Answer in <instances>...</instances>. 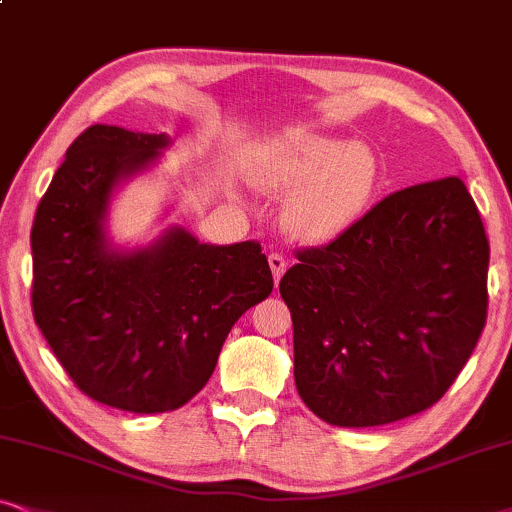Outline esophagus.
<instances>
[{"mask_svg":"<svg viewBox=\"0 0 512 512\" xmlns=\"http://www.w3.org/2000/svg\"><path fill=\"white\" fill-rule=\"evenodd\" d=\"M269 267H271V274H274V281L278 283V281H281V276L286 274L288 260L281 255V252H271V255H269Z\"/></svg>","mask_w":512,"mask_h":512,"instance_id":"1","label":"esophagus"}]
</instances>
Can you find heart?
I'll return each instance as SVG.
<instances>
[{"label":"heart","mask_w":512,"mask_h":512,"mask_svg":"<svg viewBox=\"0 0 512 512\" xmlns=\"http://www.w3.org/2000/svg\"><path fill=\"white\" fill-rule=\"evenodd\" d=\"M378 155L361 141L288 129L267 141L252 163V181L288 191L283 219L307 241H333L352 229L380 184Z\"/></svg>","instance_id":"1"}]
</instances>
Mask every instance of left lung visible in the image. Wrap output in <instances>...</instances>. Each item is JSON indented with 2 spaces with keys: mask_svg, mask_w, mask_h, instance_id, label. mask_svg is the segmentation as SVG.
Segmentation results:
<instances>
[{
  "mask_svg": "<svg viewBox=\"0 0 512 512\" xmlns=\"http://www.w3.org/2000/svg\"><path fill=\"white\" fill-rule=\"evenodd\" d=\"M281 278L295 385L316 416L375 428L444 397L487 323L489 241L458 177L390 193Z\"/></svg>",
  "mask_w": 512,
  "mask_h": 512,
  "instance_id": "8db88e82",
  "label": "left lung"
}]
</instances>
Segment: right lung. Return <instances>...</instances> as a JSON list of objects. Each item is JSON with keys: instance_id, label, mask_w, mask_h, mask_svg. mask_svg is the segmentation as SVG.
Instances as JSON below:
<instances>
[{"instance_id": "add662e5", "label": "right lung", "mask_w": 512, "mask_h": 512, "mask_svg": "<svg viewBox=\"0 0 512 512\" xmlns=\"http://www.w3.org/2000/svg\"><path fill=\"white\" fill-rule=\"evenodd\" d=\"M167 134L92 125L66 151L32 222V314L73 383L101 404L165 413L203 390L231 326L269 297L257 241L208 245L181 226L118 250L106 215L120 181Z\"/></svg>"}]
</instances>
